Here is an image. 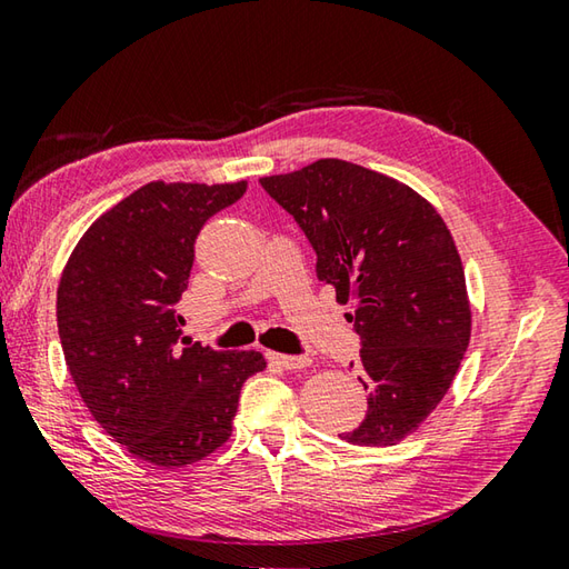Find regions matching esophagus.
<instances>
[{"label": "esophagus", "instance_id": "34e87169", "mask_svg": "<svg viewBox=\"0 0 569 569\" xmlns=\"http://www.w3.org/2000/svg\"><path fill=\"white\" fill-rule=\"evenodd\" d=\"M268 360L286 370H301L311 363V358L308 356H283V353H268Z\"/></svg>", "mask_w": 569, "mask_h": 569}]
</instances>
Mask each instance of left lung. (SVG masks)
<instances>
[{"mask_svg":"<svg viewBox=\"0 0 569 569\" xmlns=\"http://www.w3.org/2000/svg\"><path fill=\"white\" fill-rule=\"evenodd\" d=\"M316 251L318 281L350 303L363 422L340 438L388 448L446 396L470 340V303L446 221L410 186L340 159L261 179ZM353 368V363H350Z\"/></svg>","mask_w":569,"mask_h":569,"instance_id":"obj_1","label":"left lung"}]
</instances>
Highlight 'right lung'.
Here are the masks:
<instances>
[{"mask_svg": "<svg viewBox=\"0 0 569 569\" xmlns=\"http://www.w3.org/2000/svg\"><path fill=\"white\" fill-rule=\"evenodd\" d=\"M236 183L151 181L81 236L61 273L57 326L81 400L133 456L179 468L231 436L239 392L266 360L181 338L203 223L246 193Z\"/></svg>", "mask_w": 569, "mask_h": 569, "instance_id": "1", "label": "right lung"}]
</instances>
